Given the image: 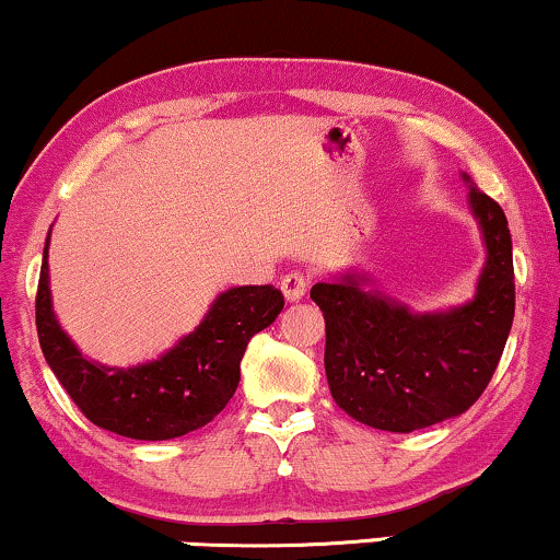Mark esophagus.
I'll list each match as a JSON object with an SVG mask.
<instances>
[{
  "mask_svg": "<svg viewBox=\"0 0 560 560\" xmlns=\"http://www.w3.org/2000/svg\"><path fill=\"white\" fill-rule=\"evenodd\" d=\"M306 288H308V280H306V275H301V272H291L280 280V291H282V295H285L288 303L301 301L303 295H306Z\"/></svg>",
  "mask_w": 560,
  "mask_h": 560,
  "instance_id": "esophagus-1",
  "label": "esophagus"
}]
</instances>
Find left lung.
I'll return each mask as SVG.
<instances>
[{
    "mask_svg": "<svg viewBox=\"0 0 560 560\" xmlns=\"http://www.w3.org/2000/svg\"><path fill=\"white\" fill-rule=\"evenodd\" d=\"M462 178L486 244L470 301L412 312L355 269L312 288L327 324L329 392L358 423L410 433L457 418L478 402L501 361L514 322L512 233L499 202L475 189L467 174Z\"/></svg>",
    "mask_w": 560,
    "mask_h": 560,
    "instance_id": "left-lung-1",
    "label": "left lung"
}]
</instances>
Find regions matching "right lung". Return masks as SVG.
I'll return each instance as SVG.
<instances>
[{"mask_svg": "<svg viewBox=\"0 0 560 560\" xmlns=\"http://www.w3.org/2000/svg\"><path fill=\"white\" fill-rule=\"evenodd\" d=\"M48 238L36 295L40 350L82 416L119 436L168 441L210 423L236 392L248 340L285 306L272 285L228 288L174 348L127 369L106 365L82 355L54 314Z\"/></svg>", "mask_w": 560, "mask_h": 560, "instance_id": "1", "label": "right lung"}]
</instances>
